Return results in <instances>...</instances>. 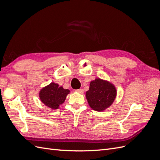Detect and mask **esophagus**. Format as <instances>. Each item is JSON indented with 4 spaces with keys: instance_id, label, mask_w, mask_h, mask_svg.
<instances>
[{
    "instance_id": "obj_1",
    "label": "esophagus",
    "mask_w": 160,
    "mask_h": 160,
    "mask_svg": "<svg viewBox=\"0 0 160 160\" xmlns=\"http://www.w3.org/2000/svg\"><path fill=\"white\" fill-rule=\"evenodd\" d=\"M75 91L76 92H77V93H83V89H77V90H75Z\"/></svg>"
}]
</instances>
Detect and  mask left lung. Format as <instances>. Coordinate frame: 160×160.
I'll list each match as a JSON object with an SVG mask.
<instances>
[{"label": "left lung", "mask_w": 160, "mask_h": 160, "mask_svg": "<svg viewBox=\"0 0 160 160\" xmlns=\"http://www.w3.org/2000/svg\"><path fill=\"white\" fill-rule=\"evenodd\" d=\"M117 96V89L111 82L96 78L91 81L85 97L90 108L96 111H103L113 104Z\"/></svg>", "instance_id": "8db88e82"}]
</instances>
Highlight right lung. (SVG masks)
<instances>
[{"label": "right lung", "mask_w": 160, "mask_h": 160, "mask_svg": "<svg viewBox=\"0 0 160 160\" xmlns=\"http://www.w3.org/2000/svg\"><path fill=\"white\" fill-rule=\"evenodd\" d=\"M69 93V89H65L62 86L59 87L57 83L51 82L40 90L38 96L41 102L47 107L57 109L65 102Z\"/></svg>", "instance_id": "add662e5"}]
</instances>
